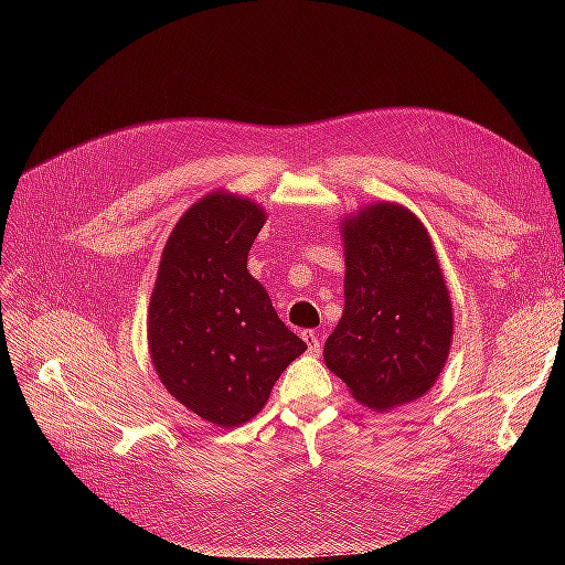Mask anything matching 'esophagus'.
<instances>
[{
    "mask_svg": "<svg viewBox=\"0 0 565 565\" xmlns=\"http://www.w3.org/2000/svg\"><path fill=\"white\" fill-rule=\"evenodd\" d=\"M301 337H303L306 344H309V351H311V353L318 355V353L322 351V334H320L318 330H303Z\"/></svg>",
    "mask_w": 565,
    "mask_h": 565,
    "instance_id": "1",
    "label": "esophagus"
}]
</instances>
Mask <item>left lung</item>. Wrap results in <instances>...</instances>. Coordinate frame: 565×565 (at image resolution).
Segmentation results:
<instances>
[{"instance_id":"left-lung-1","label":"left lung","mask_w":565,"mask_h":565,"mask_svg":"<svg viewBox=\"0 0 565 565\" xmlns=\"http://www.w3.org/2000/svg\"><path fill=\"white\" fill-rule=\"evenodd\" d=\"M344 316L324 365L353 398L384 413L424 396L446 363L452 303L415 214L380 202L344 221Z\"/></svg>"}]
</instances>
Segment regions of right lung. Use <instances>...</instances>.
I'll return each mask as SVG.
<instances>
[{
  "label": "right lung",
  "instance_id": "1",
  "mask_svg": "<svg viewBox=\"0 0 565 565\" xmlns=\"http://www.w3.org/2000/svg\"><path fill=\"white\" fill-rule=\"evenodd\" d=\"M264 221L245 198L212 193L195 202L169 235L150 297L148 344L162 384L226 429L259 413L306 351L247 270Z\"/></svg>",
  "mask_w": 565,
  "mask_h": 565
}]
</instances>
